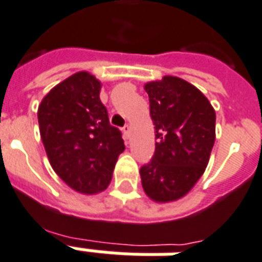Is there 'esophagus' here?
<instances>
[{"label":"esophagus","mask_w":262,"mask_h":262,"mask_svg":"<svg viewBox=\"0 0 262 262\" xmlns=\"http://www.w3.org/2000/svg\"><path fill=\"white\" fill-rule=\"evenodd\" d=\"M122 132H123V136H125V139H129V137H130V126H129V125H125Z\"/></svg>","instance_id":"esophagus-1"}]
</instances>
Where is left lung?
<instances>
[{"label": "left lung", "instance_id": "left-lung-1", "mask_svg": "<svg viewBox=\"0 0 262 262\" xmlns=\"http://www.w3.org/2000/svg\"><path fill=\"white\" fill-rule=\"evenodd\" d=\"M155 129L152 161L140 169L145 195L157 203L179 201L202 177L215 140V111L192 83L173 75L144 85Z\"/></svg>", "mask_w": 262, "mask_h": 262}]
</instances>
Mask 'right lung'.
<instances>
[{"label": "right lung", "instance_id": "1", "mask_svg": "<svg viewBox=\"0 0 262 262\" xmlns=\"http://www.w3.org/2000/svg\"><path fill=\"white\" fill-rule=\"evenodd\" d=\"M101 82L78 71L52 88L38 105L39 135L52 169L83 195L103 192L125 144L100 101Z\"/></svg>", "mask_w": 262, "mask_h": 262}]
</instances>
